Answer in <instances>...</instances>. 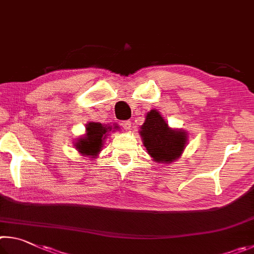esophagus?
<instances>
[{"mask_svg":"<svg viewBox=\"0 0 254 254\" xmlns=\"http://www.w3.org/2000/svg\"><path fill=\"white\" fill-rule=\"evenodd\" d=\"M120 125L124 127V129H129L131 127V122H129V120H123Z\"/></svg>","mask_w":254,"mask_h":254,"instance_id":"1","label":"esophagus"}]
</instances>
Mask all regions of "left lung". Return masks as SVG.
<instances>
[{"instance_id":"8db88e82","label":"left lung","mask_w":254,"mask_h":254,"mask_svg":"<svg viewBox=\"0 0 254 254\" xmlns=\"http://www.w3.org/2000/svg\"><path fill=\"white\" fill-rule=\"evenodd\" d=\"M139 134L148 154L158 163H172L179 158L188 141L185 132L171 129L156 110L146 116Z\"/></svg>"}]
</instances>
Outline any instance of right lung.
Here are the masks:
<instances>
[{"mask_svg": "<svg viewBox=\"0 0 254 254\" xmlns=\"http://www.w3.org/2000/svg\"><path fill=\"white\" fill-rule=\"evenodd\" d=\"M87 134L75 143V147L81 154L95 156L100 152L102 143L106 138V132L110 129L99 123H89L86 127Z\"/></svg>", "mask_w": 254, "mask_h": 254, "instance_id": "right-lung-1", "label": "right lung"}]
</instances>
